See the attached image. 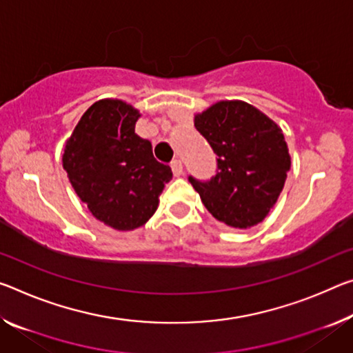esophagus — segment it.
<instances>
[{
  "instance_id": "obj_1",
  "label": "esophagus",
  "mask_w": 353,
  "mask_h": 353,
  "mask_svg": "<svg viewBox=\"0 0 353 353\" xmlns=\"http://www.w3.org/2000/svg\"><path fill=\"white\" fill-rule=\"evenodd\" d=\"M171 170H172V174H174V177H179L182 176V171H183V165L181 160H172L171 161Z\"/></svg>"
}]
</instances>
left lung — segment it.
Returning a JSON list of instances; mask_svg holds the SVG:
<instances>
[{
    "instance_id": "1",
    "label": "left lung",
    "mask_w": 353,
    "mask_h": 353,
    "mask_svg": "<svg viewBox=\"0 0 353 353\" xmlns=\"http://www.w3.org/2000/svg\"><path fill=\"white\" fill-rule=\"evenodd\" d=\"M194 127L216 155L209 181L188 176L205 209L237 229L256 226L275 205L290 170L284 135L253 105L223 100L194 116Z\"/></svg>"
}]
</instances>
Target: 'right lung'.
Segmentation results:
<instances>
[{"label":"right lung","instance_id":"obj_1","mask_svg":"<svg viewBox=\"0 0 353 353\" xmlns=\"http://www.w3.org/2000/svg\"><path fill=\"white\" fill-rule=\"evenodd\" d=\"M138 117L122 100H99L78 121L63 155L78 198L117 231L143 226L172 177L171 168L155 160L150 141L135 133Z\"/></svg>","mask_w":353,"mask_h":353}]
</instances>
